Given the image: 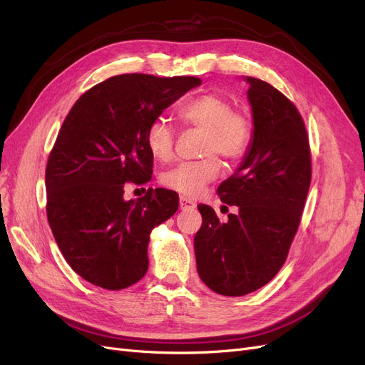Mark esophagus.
Listing matches in <instances>:
<instances>
[{"instance_id": "34e87169", "label": "esophagus", "mask_w": 365, "mask_h": 365, "mask_svg": "<svg viewBox=\"0 0 365 365\" xmlns=\"http://www.w3.org/2000/svg\"><path fill=\"white\" fill-rule=\"evenodd\" d=\"M180 208L181 210H193V208H196V204L192 200H189V197L181 196L180 197Z\"/></svg>"}]
</instances>
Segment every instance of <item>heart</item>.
<instances>
[{"label": "heart", "instance_id": "b5f03b06", "mask_svg": "<svg viewBox=\"0 0 365 365\" xmlns=\"http://www.w3.org/2000/svg\"><path fill=\"white\" fill-rule=\"evenodd\" d=\"M184 125L205 130L202 153H217L228 161L245 155L252 140L251 120L235 106L227 97L205 94L192 98L178 109ZM173 128L164 118L153 120L146 132V146L150 155L158 161H169L173 152ZM219 175V163L215 157L201 161L181 163L163 175V184L185 196H196Z\"/></svg>", "mask_w": 365, "mask_h": 365}]
</instances>
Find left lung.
Masks as SVG:
<instances>
[{
    "instance_id": "8db88e82",
    "label": "left lung",
    "mask_w": 365,
    "mask_h": 365,
    "mask_svg": "<svg viewBox=\"0 0 365 365\" xmlns=\"http://www.w3.org/2000/svg\"><path fill=\"white\" fill-rule=\"evenodd\" d=\"M247 97L252 140L236 172L220 182V201L237 213L219 222L212 207L197 205L196 269L216 294L240 297L274 279L288 257L311 185V152L303 118L279 90L256 77Z\"/></svg>"
}]
</instances>
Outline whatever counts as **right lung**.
<instances>
[{
  "instance_id": "obj_1",
  "label": "right lung",
  "mask_w": 365,
  "mask_h": 365,
  "mask_svg": "<svg viewBox=\"0 0 365 365\" xmlns=\"http://www.w3.org/2000/svg\"><path fill=\"white\" fill-rule=\"evenodd\" d=\"M201 79L120 74L74 103L46 170L47 217L65 260L82 279L118 291L145 277L152 230L178 210L172 190L126 201L125 184L150 181L146 132Z\"/></svg>"
}]
</instances>
